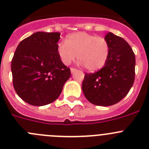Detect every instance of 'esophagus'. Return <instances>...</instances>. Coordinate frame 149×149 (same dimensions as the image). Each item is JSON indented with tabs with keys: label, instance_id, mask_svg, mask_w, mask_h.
Returning <instances> with one entry per match:
<instances>
[{
	"label": "esophagus",
	"instance_id": "1",
	"mask_svg": "<svg viewBox=\"0 0 149 149\" xmlns=\"http://www.w3.org/2000/svg\"><path fill=\"white\" fill-rule=\"evenodd\" d=\"M77 71V69H75V68H71V72L72 73H74V72H76Z\"/></svg>",
	"mask_w": 149,
	"mask_h": 149
}]
</instances>
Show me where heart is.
<instances>
[{"instance_id": "b5f03b06", "label": "heart", "mask_w": 149, "mask_h": 149, "mask_svg": "<svg viewBox=\"0 0 149 149\" xmlns=\"http://www.w3.org/2000/svg\"><path fill=\"white\" fill-rule=\"evenodd\" d=\"M57 52L65 65L75 59L89 71H97L105 65L110 56V45L104 38L78 32L69 35L65 42H58Z\"/></svg>"}]
</instances>
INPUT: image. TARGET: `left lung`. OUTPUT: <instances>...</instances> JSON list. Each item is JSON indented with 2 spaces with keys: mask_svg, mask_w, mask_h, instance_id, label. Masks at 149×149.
Wrapping results in <instances>:
<instances>
[{
  "mask_svg": "<svg viewBox=\"0 0 149 149\" xmlns=\"http://www.w3.org/2000/svg\"><path fill=\"white\" fill-rule=\"evenodd\" d=\"M104 39L110 45L105 65L94 73H86L82 89L86 98L98 106H110L125 97L135 74V56L123 38L109 32Z\"/></svg>",
  "mask_w": 149,
  "mask_h": 149,
  "instance_id": "1",
  "label": "left lung"
}]
</instances>
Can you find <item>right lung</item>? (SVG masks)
Wrapping results in <instances>:
<instances>
[{
    "mask_svg": "<svg viewBox=\"0 0 149 149\" xmlns=\"http://www.w3.org/2000/svg\"><path fill=\"white\" fill-rule=\"evenodd\" d=\"M60 33L36 32L18 45L12 60L13 86L31 105L50 104L60 96L71 76L57 52Z\"/></svg>",
    "mask_w": 149,
    "mask_h": 149,
    "instance_id": "1",
    "label": "right lung"
}]
</instances>
